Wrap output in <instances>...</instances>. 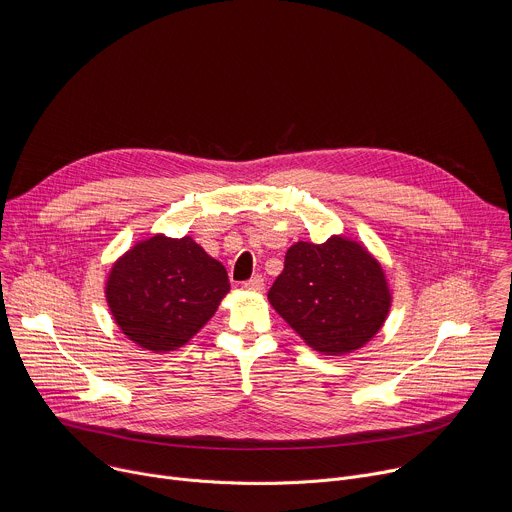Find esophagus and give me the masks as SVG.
Wrapping results in <instances>:
<instances>
[{"instance_id": "esophagus-1", "label": "esophagus", "mask_w": 512, "mask_h": 512, "mask_svg": "<svg viewBox=\"0 0 512 512\" xmlns=\"http://www.w3.org/2000/svg\"><path fill=\"white\" fill-rule=\"evenodd\" d=\"M263 287H265V281L261 275H255L249 281H245V289H249V291H263Z\"/></svg>"}]
</instances>
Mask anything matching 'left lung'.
<instances>
[{
    "mask_svg": "<svg viewBox=\"0 0 512 512\" xmlns=\"http://www.w3.org/2000/svg\"><path fill=\"white\" fill-rule=\"evenodd\" d=\"M267 300L310 348L342 356L379 334L393 294L383 265L367 247L332 235L326 243L291 245Z\"/></svg>",
    "mask_w": 512,
    "mask_h": 512,
    "instance_id": "1",
    "label": "left lung"
}]
</instances>
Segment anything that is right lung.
<instances>
[{"label": "right lung", "mask_w": 512, "mask_h": 512, "mask_svg": "<svg viewBox=\"0 0 512 512\" xmlns=\"http://www.w3.org/2000/svg\"><path fill=\"white\" fill-rule=\"evenodd\" d=\"M229 289L225 265L192 237L158 233L113 263L105 298L119 330L139 348L160 354L194 338Z\"/></svg>", "instance_id": "1"}]
</instances>
